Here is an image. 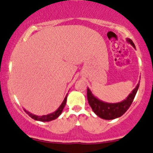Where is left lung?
Listing matches in <instances>:
<instances>
[{"label": "left lung", "mask_w": 153, "mask_h": 153, "mask_svg": "<svg viewBox=\"0 0 153 153\" xmlns=\"http://www.w3.org/2000/svg\"><path fill=\"white\" fill-rule=\"evenodd\" d=\"M127 40L134 47H135L133 41L131 39H128ZM139 85L140 84L138 83L136 88L128 96L127 98L120 103L108 104V103L103 102L94 97L88 88L87 89V99H88V104L91 106V109L97 116L101 117V119H107V120L114 119L116 118L123 116L128 110L133 102L135 95H136V93L139 88Z\"/></svg>", "instance_id": "8db88e82"}]
</instances>
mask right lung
Here are the masks:
<instances>
[{
    "mask_svg": "<svg viewBox=\"0 0 153 153\" xmlns=\"http://www.w3.org/2000/svg\"><path fill=\"white\" fill-rule=\"evenodd\" d=\"M67 96L65 97V100H64L63 103L62 104V105L59 107V108L56 110V112H54V113H51V114H48V115H44V116H36V115L34 114H31L29 112H27V110H25V113L27 114H28V116L30 117H31L32 119H35V120H37V121H40V122H49V121H52V120H54V119H56V118L59 117L60 116V114L62 113V110H63L64 107H65V104H66V101H67Z\"/></svg>",
    "mask_w": 153,
    "mask_h": 153,
    "instance_id": "right-lung-1",
    "label": "right lung"
}]
</instances>
